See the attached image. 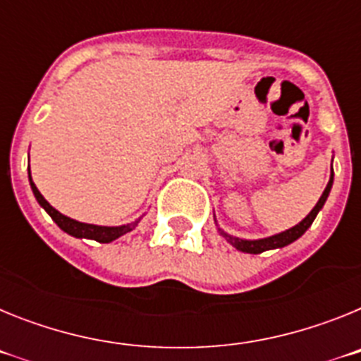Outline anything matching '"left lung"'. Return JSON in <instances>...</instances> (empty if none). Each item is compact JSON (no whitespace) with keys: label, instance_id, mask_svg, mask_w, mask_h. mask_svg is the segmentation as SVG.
Returning <instances> with one entry per match:
<instances>
[{"label":"left lung","instance_id":"1","mask_svg":"<svg viewBox=\"0 0 361 361\" xmlns=\"http://www.w3.org/2000/svg\"><path fill=\"white\" fill-rule=\"evenodd\" d=\"M333 180H334V173H333V166H331L329 183H327V186H325L324 193H322V197H320V199H318L317 206H314V208H312L311 212H309V215L305 216L304 220H300L298 224L293 226V228H289V229H286V231H282V233L271 235V237L257 238V240H247V238L233 237V235L226 233L222 228H219V224H216V219H215V213H213V219H215V224H216V228H219L220 235H222V237H224L226 240H228L229 244L233 245V247H237L238 251H242V253L258 255V253H262V251L286 247V245H289V244H291V242L298 240V238L302 237V235H304V233L307 231L309 228H311V224H312V222H314V219H317V215H318V213H320V209L324 208L325 200H327V197H329L331 188H333Z\"/></svg>","mask_w":361,"mask_h":361}]
</instances>
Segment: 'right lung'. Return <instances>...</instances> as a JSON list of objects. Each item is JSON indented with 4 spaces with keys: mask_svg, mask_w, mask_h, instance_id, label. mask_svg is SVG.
Listing matches in <instances>:
<instances>
[{
    "mask_svg": "<svg viewBox=\"0 0 361 361\" xmlns=\"http://www.w3.org/2000/svg\"><path fill=\"white\" fill-rule=\"evenodd\" d=\"M28 183H30L32 193H34V197H36V200L39 202L41 208L49 213L50 219H52L54 222H56V224L63 229V231L68 233V235H72V237H75V238H90V240H97V242H101V244H108V242H114L116 238L123 237V235H126L128 231L135 229L137 224H139L142 219V216H139V219L133 220V222H130V224H123V226H97V224H86V222H79V220L70 219V216H66V215H63V213L57 212L56 208H52V206H50L49 200L41 195L39 190H37L36 184H34V180H32L30 164H28Z\"/></svg>",
    "mask_w": 361,
    "mask_h": 361,
    "instance_id": "obj_1",
    "label": "right lung"
}]
</instances>
